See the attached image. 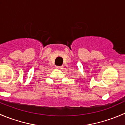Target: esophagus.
<instances>
[{
  "mask_svg": "<svg viewBox=\"0 0 125 125\" xmlns=\"http://www.w3.org/2000/svg\"><path fill=\"white\" fill-rule=\"evenodd\" d=\"M63 66H56V68H57V69H59V70H62V69L63 68Z\"/></svg>",
  "mask_w": 125,
  "mask_h": 125,
  "instance_id": "1",
  "label": "esophagus"
}]
</instances>
